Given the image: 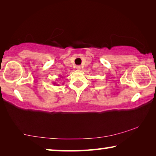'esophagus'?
Listing matches in <instances>:
<instances>
[{"mask_svg":"<svg viewBox=\"0 0 156 156\" xmlns=\"http://www.w3.org/2000/svg\"><path fill=\"white\" fill-rule=\"evenodd\" d=\"M76 69H77L78 70H80V69H81V66H80V65H78V66H76Z\"/></svg>","mask_w":156,"mask_h":156,"instance_id":"obj_1","label":"esophagus"}]
</instances>
